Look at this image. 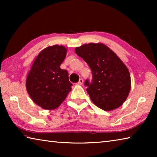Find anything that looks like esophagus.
Returning a JSON list of instances; mask_svg holds the SVG:
<instances>
[{
    "label": "esophagus",
    "mask_w": 157,
    "mask_h": 157,
    "mask_svg": "<svg viewBox=\"0 0 157 157\" xmlns=\"http://www.w3.org/2000/svg\"><path fill=\"white\" fill-rule=\"evenodd\" d=\"M83 82H84V80H83V79H79V82H78V83H77V84H79V85H82V84H83Z\"/></svg>",
    "instance_id": "esophagus-1"
}]
</instances>
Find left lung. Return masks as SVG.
<instances>
[{"label": "left lung", "mask_w": 157, "mask_h": 157, "mask_svg": "<svg viewBox=\"0 0 157 157\" xmlns=\"http://www.w3.org/2000/svg\"><path fill=\"white\" fill-rule=\"evenodd\" d=\"M76 54L88 63L92 80L84 85L92 102L105 111L123 104L131 89L128 68L109 48L102 44L90 43L75 48Z\"/></svg>", "instance_id": "1"}]
</instances>
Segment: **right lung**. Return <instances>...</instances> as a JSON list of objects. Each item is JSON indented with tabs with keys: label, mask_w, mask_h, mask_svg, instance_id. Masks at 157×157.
Instances as JSON below:
<instances>
[{
	"label": "right lung",
	"mask_w": 157,
	"mask_h": 157,
	"mask_svg": "<svg viewBox=\"0 0 157 157\" xmlns=\"http://www.w3.org/2000/svg\"><path fill=\"white\" fill-rule=\"evenodd\" d=\"M67 50L63 46L47 47L37 55L26 79L32 100L44 109H55L71 91L68 73L60 68Z\"/></svg>",
	"instance_id": "1"
}]
</instances>
